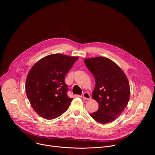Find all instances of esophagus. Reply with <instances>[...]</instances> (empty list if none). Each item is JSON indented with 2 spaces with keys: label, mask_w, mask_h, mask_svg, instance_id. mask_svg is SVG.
<instances>
[{
  "label": "esophagus",
  "mask_w": 155,
  "mask_h": 155,
  "mask_svg": "<svg viewBox=\"0 0 155 155\" xmlns=\"http://www.w3.org/2000/svg\"><path fill=\"white\" fill-rule=\"evenodd\" d=\"M82 97L84 99H86V100H90L91 97L90 96V95L89 94L88 92H84L82 95Z\"/></svg>",
  "instance_id": "obj_1"
}]
</instances>
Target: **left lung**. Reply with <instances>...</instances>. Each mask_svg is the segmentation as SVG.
Here are the masks:
<instances>
[{
    "mask_svg": "<svg viewBox=\"0 0 155 155\" xmlns=\"http://www.w3.org/2000/svg\"><path fill=\"white\" fill-rule=\"evenodd\" d=\"M95 80L92 97L99 104L90 116L97 122L106 124L117 118L124 110L130 96L129 82L122 69L110 59L96 57L84 59Z\"/></svg>",
    "mask_w": 155,
    "mask_h": 155,
    "instance_id": "obj_1",
    "label": "left lung"
}]
</instances>
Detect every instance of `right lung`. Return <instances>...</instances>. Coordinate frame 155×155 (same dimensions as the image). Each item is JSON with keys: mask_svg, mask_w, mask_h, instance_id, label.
<instances>
[{"mask_svg": "<svg viewBox=\"0 0 155 155\" xmlns=\"http://www.w3.org/2000/svg\"><path fill=\"white\" fill-rule=\"evenodd\" d=\"M78 57L52 54L38 60L27 75L25 91L32 109L47 120L57 118L68 109L73 98L67 95L65 76Z\"/></svg>", "mask_w": 155, "mask_h": 155, "instance_id": "add662e5", "label": "right lung"}]
</instances>
